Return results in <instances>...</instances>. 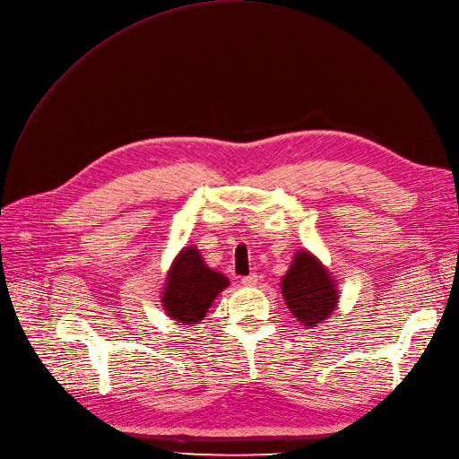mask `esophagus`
I'll list each match as a JSON object with an SVG mask.
<instances>
[{"label": "esophagus", "mask_w": 459, "mask_h": 459, "mask_svg": "<svg viewBox=\"0 0 459 459\" xmlns=\"http://www.w3.org/2000/svg\"><path fill=\"white\" fill-rule=\"evenodd\" d=\"M241 284L243 286H255V284H258V274H255V273L247 274V277L241 279Z\"/></svg>", "instance_id": "1"}]
</instances>
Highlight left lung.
Here are the masks:
<instances>
[{"label": "left lung", "mask_w": 459, "mask_h": 459, "mask_svg": "<svg viewBox=\"0 0 459 459\" xmlns=\"http://www.w3.org/2000/svg\"><path fill=\"white\" fill-rule=\"evenodd\" d=\"M282 298L305 327L320 325L339 303L335 279L313 252L298 250L284 277L281 279Z\"/></svg>", "instance_id": "8db88e82"}]
</instances>
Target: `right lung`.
Segmentation results:
<instances>
[{"label":"right lung","mask_w":459,"mask_h":459,"mask_svg":"<svg viewBox=\"0 0 459 459\" xmlns=\"http://www.w3.org/2000/svg\"><path fill=\"white\" fill-rule=\"evenodd\" d=\"M228 286L230 281L204 262L197 247H185L168 271L161 307L177 324L194 325L205 318L218 293Z\"/></svg>","instance_id":"1"}]
</instances>
